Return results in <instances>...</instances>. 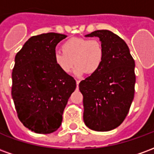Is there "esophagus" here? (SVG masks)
Instances as JSON below:
<instances>
[{
	"label": "esophagus",
	"instance_id": "1",
	"mask_svg": "<svg viewBox=\"0 0 154 154\" xmlns=\"http://www.w3.org/2000/svg\"><path fill=\"white\" fill-rule=\"evenodd\" d=\"M76 82H77V87H78V85H79V83H80V81H79V80H76Z\"/></svg>",
	"mask_w": 154,
	"mask_h": 154
}]
</instances>
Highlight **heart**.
I'll return each mask as SVG.
<instances>
[{"instance_id":"obj_1","label":"heart","mask_w":154,"mask_h":154,"mask_svg":"<svg viewBox=\"0 0 154 154\" xmlns=\"http://www.w3.org/2000/svg\"><path fill=\"white\" fill-rule=\"evenodd\" d=\"M61 49L63 53L54 54V61L63 73H70L76 64V75L82 76L86 72L91 75L100 69L104 62L105 48L97 38L72 37L62 44Z\"/></svg>"}]
</instances>
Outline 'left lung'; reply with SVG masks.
Segmentation results:
<instances>
[{"label":"left lung","instance_id":"8db88e82","mask_svg":"<svg viewBox=\"0 0 154 154\" xmlns=\"http://www.w3.org/2000/svg\"><path fill=\"white\" fill-rule=\"evenodd\" d=\"M99 37L105 48L102 66L79 83L83 96V119L96 131H110L120 125L134 96V60L127 44L110 30L86 35Z\"/></svg>","mask_w":154,"mask_h":154}]
</instances>
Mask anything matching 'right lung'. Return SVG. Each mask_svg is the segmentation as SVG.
Returning <instances> with one entry per match:
<instances>
[{"instance_id":"obj_1","label":"right lung","mask_w":154,"mask_h":154,"mask_svg":"<svg viewBox=\"0 0 154 154\" xmlns=\"http://www.w3.org/2000/svg\"><path fill=\"white\" fill-rule=\"evenodd\" d=\"M67 35L47 33L32 36L15 55L11 96L17 116L37 134H50L62 124L64 108L77 84L55 65L57 44Z\"/></svg>"}]
</instances>
